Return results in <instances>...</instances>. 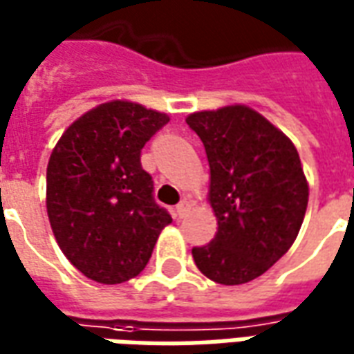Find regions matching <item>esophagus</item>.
I'll list each match as a JSON object with an SVG mask.
<instances>
[{"label": "esophagus", "mask_w": 354, "mask_h": 354, "mask_svg": "<svg viewBox=\"0 0 354 354\" xmlns=\"http://www.w3.org/2000/svg\"><path fill=\"white\" fill-rule=\"evenodd\" d=\"M189 203L187 201H180L176 205V208H174V214H176V218H184L187 212H189Z\"/></svg>", "instance_id": "obj_1"}]
</instances>
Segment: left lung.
<instances>
[{
  "label": "left lung",
  "instance_id": "8db88e82",
  "mask_svg": "<svg viewBox=\"0 0 354 354\" xmlns=\"http://www.w3.org/2000/svg\"><path fill=\"white\" fill-rule=\"evenodd\" d=\"M205 146L218 233L192 250L195 266L225 286L254 281L281 260L304 222L309 187L294 144L246 106L185 119Z\"/></svg>",
  "mask_w": 354,
  "mask_h": 354
}]
</instances>
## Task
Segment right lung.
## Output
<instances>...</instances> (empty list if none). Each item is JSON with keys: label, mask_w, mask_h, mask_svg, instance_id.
Masks as SVG:
<instances>
[{"label": "right lung", "mask_w": 354, "mask_h": 354, "mask_svg": "<svg viewBox=\"0 0 354 354\" xmlns=\"http://www.w3.org/2000/svg\"><path fill=\"white\" fill-rule=\"evenodd\" d=\"M169 115L113 100L81 115L58 140L47 167V214L60 250L102 284L136 277L172 222L153 199L142 147Z\"/></svg>", "instance_id": "add662e5"}]
</instances>
